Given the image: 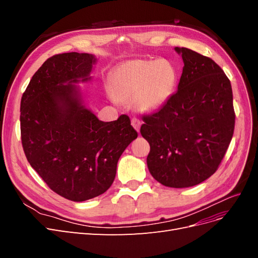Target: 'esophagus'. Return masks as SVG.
Segmentation results:
<instances>
[{"instance_id": "esophagus-1", "label": "esophagus", "mask_w": 258, "mask_h": 258, "mask_svg": "<svg viewBox=\"0 0 258 258\" xmlns=\"http://www.w3.org/2000/svg\"><path fill=\"white\" fill-rule=\"evenodd\" d=\"M131 124H132V127H134V128L139 132V131H140V127H141L142 122L140 121L138 118H136V117H135V118H132V119H131Z\"/></svg>"}]
</instances>
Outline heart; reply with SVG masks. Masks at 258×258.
<instances>
[{
    "mask_svg": "<svg viewBox=\"0 0 258 258\" xmlns=\"http://www.w3.org/2000/svg\"><path fill=\"white\" fill-rule=\"evenodd\" d=\"M177 83L175 68L167 60H131L115 70L112 96L120 102L132 100L140 114L158 111L172 96Z\"/></svg>",
    "mask_w": 258,
    "mask_h": 258,
    "instance_id": "heart-1",
    "label": "heart"
}]
</instances>
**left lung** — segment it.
<instances>
[{
    "label": "left lung",
    "mask_w": 258,
    "mask_h": 258,
    "mask_svg": "<svg viewBox=\"0 0 258 258\" xmlns=\"http://www.w3.org/2000/svg\"><path fill=\"white\" fill-rule=\"evenodd\" d=\"M184 67L177 91L158 112L143 117L150 143L147 167L160 184L184 188L215 173L235 129L230 81L208 57L175 47Z\"/></svg>",
    "instance_id": "obj_1"
}]
</instances>
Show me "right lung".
Segmentation results:
<instances>
[{
    "instance_id": "right-lung-1",
    "label": "right lung",
    "mask_w": 258,
    "mask_h": 258,
    "mask_svg": "<svg viewBox=\"0 0 258 258\" xmlns=\"http://www.w3.org/2000/svg\"><path fill=\"white\" fill-rule=\"evenodd\" d=\"M97 59L66 52L46 60L31 79L20 103L26 157L49 188L72 201L105 192L118 159L138 137L127 115L99 120L75 85L91 80Z\"/></svg>"
}]
</instances>
